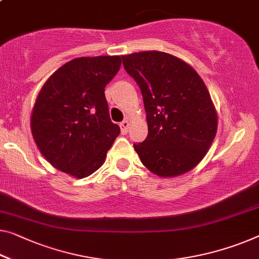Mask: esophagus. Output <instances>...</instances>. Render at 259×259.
<instances>
[{
    "mask_svg": "<svg viewBox=\"0 0 259 259\" xmlns=\"http://www.w3.org/2000/svg\"><path fill=\"white\" fill-rule=\"evenodd\" d=\"M129 121L128 119H124V121L123 122H121L119 123V126H121V130H122V133L123 134H125V133H128V128H129Z\"/></svg>",
    "mask_w": 259,
    "mask_h": 259,
    "instance_id": "1",
    "label": "esophagus"
}]
</instances>
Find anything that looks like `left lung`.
Listing matches in <instances>:
<instances>
[{
  "mask_svg": "<svg viewBox=\"0 0 259 259\" xmlns=\"http://www.w3.org/2000/svg\"><path fill=\"white\" fill-rule=\"evenodd\" d=\"M123 66L141 88L148 137L134 144L144 166L169 178L195 167L218 130V115L194 68L159 51L122 56Z\"/></svg>",
  "mask_w": 259,
  "mask_h": 259,
  "instance_id": "obj_1",
  "label": "left lung"
}]
</instances>
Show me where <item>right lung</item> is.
I'll list each match as a JSON object with an SVG mask.
<instances>
[{
    "label": "right lung",
    "mask_w": 259,
    "mask_h": 259,
    "mask_svg": "<svg viewBox=\"0 0 259 259\" xmlns=\"http://www.w3.org/2000/svg\"><path fill=\"white\" fill-rule=\"evenodd\" d=\"M118 56L81 57L58 68L41 87L31 114V131L52 166L86 178L105 163L119 134L105 96L116 75Z\"/></svg>",
    "instance_id": "right-lung-1"
}]
</instances>
